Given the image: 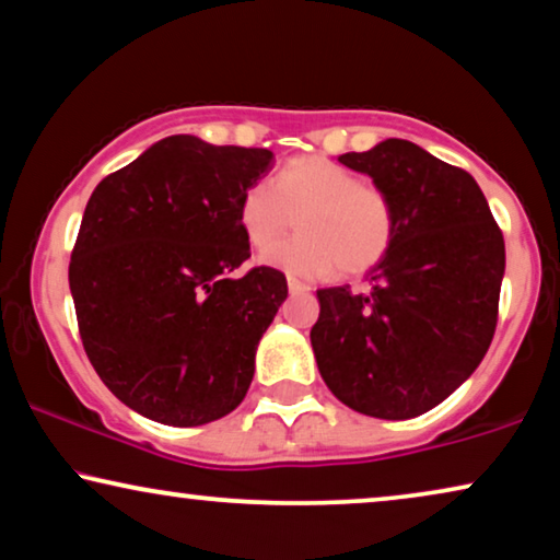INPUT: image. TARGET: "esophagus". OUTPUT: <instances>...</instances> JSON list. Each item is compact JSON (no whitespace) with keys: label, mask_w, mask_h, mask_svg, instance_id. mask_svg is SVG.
I'll list each match as a JSON object with an SVG mask.
<instances>
[{"label":"esophagus","mask_w":560,"mask_h":560,"mask_svg":"<svg viewBox=\"0 0 560 560\" xmlns=\"http://www.w3.org/2000/svg\"><path fill=\"white\" fill-rule=\"evenodd\" d=\"M287 284H289V292H292V294H310V287L304 284V281L294 279V276H289Z\"/></svg>","instance_id":"obj_1"}]
</instances>
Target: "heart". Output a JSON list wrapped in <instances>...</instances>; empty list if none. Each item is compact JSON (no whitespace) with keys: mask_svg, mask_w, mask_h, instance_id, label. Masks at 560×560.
I'll return each instance as SVG.
<instances>
[{"mask_svg":"<svg viewBox=\"0 0 560 560\" xmlns=\"http://www.w3.org/2000/svg\"><path fill=\"white\" fill-rule=\"evenodd\" d=\"M296 218L300 235L264 253L266 264L289 273L361 276L382 264L397 235L389 197L355 171L323 155H300L276 171L271 184L245 189L237 222L253 248L266 250Z\"/></svg>","mask_w":560,"mask_h":560,"instance_id":"obj_1","label":"heart"}]
</instances>
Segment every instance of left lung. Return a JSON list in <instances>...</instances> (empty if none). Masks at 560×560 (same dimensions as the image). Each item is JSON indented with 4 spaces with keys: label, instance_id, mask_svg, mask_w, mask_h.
<instances>
[{
    "label": "left lung",
    "instance_id": "8db88e82",
    "mask_svg": "<svg viewBox=\"0 0 560 560\" xmlns=\"http://www.w3.org/2000/svg\"><path fill=\"white\" fill-rule=\"evenodd\" d=\"M342 166L374 178L397 235L366 292L319 289L310 340L325 384L355 412L409 420L441 405L487 355L497 330L504 237L479 184L409 140Z\"/></svg>",
    "mask_w": 560,
    "mask_h": 560
}]
</instances>
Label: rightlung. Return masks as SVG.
Listing matches in <instances>:
<instances>
[{
  "mask_svg": "<svg viewBox=\"0 0 560 560\" xmlns=\"http://www.w3.org/2000/svg\"><path fill=\"white\" fill-rule=\"evenodd\" d=\"M271 161L171 136L89 197L69 264L79 335L104 386L148 420L194 428L248 392L289 292L271 266L235 273L250 258L237 205Z\"/></svg>",
  "mask_w": 560,
  "mask_h": 560,
  "instance_id": "1",
  "label": "right lung"
}]
</instances>
